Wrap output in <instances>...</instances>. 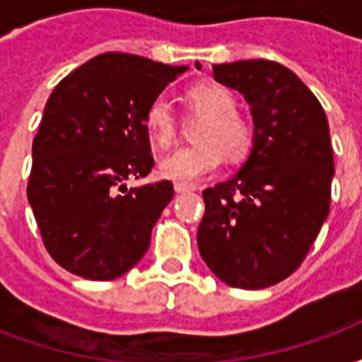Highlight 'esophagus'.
<instances>
[{
    "label": "esophagus",
    "mask_w": 362,
    "mask_h": 362,
    "mask_svg": "<svg viewBox=\"0 0 362 362\" xmlns=\"http://www.w3.org/2000/svg\"><path fill=\"white\" fill-rule=\"evenodd\" d=\"M194 186H186V184H174V192L176 194H186V192H192Z\"/></svg>",
    "instance_id": "34e87169"
}]
</instances>
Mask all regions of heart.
Here are the masks:
<instances>
[{"mask_svg": "<svg viewBox=\"0 0 362 362\" xmlns=\"http://www.w3.org/2000/svg\"><path fill=\"white\" fill-rule=\"evenodd\" d=\"M189 110L205 116L197 129L196 145L180 147L168 157L160 158L158 174L176 184H196L213 174L227 157L243 158L252 147V129L236 112L233 90L219 83L196 85L186 93ZM143 124L151 141L158 147H168L176 139V112L165 95L155 96L145 108Z\"/></svg>", "mask_w": 362, "mask_h": 362, "instance_id": "obj_1", "label": "heart"}]
</instances>
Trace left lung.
<instances>
[{
  "mask_svg": "<svg viewBox=\"0 0 362 362\" xmlns=\"http://www.w3.org/2000/svg\"><path fill=\"white\" fill-rule=\"evenodd\" d=\"M213 75L248 103L254 137L240 170L204 189L197 248L230 287H272L303 264L329 213L335 170L326 112L277 62L219 64Z\"/></svg>",
  "mask_w": 362,
  "mask_h": 362,
  "instance_id": "1",
  "label": "left lung"
}]
</instances>
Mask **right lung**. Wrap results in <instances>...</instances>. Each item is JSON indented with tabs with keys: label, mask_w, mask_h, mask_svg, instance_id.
Listing matches in <instances>:
<instances>
[{
	"label": "right lung",
	"mask_w": 362,
	"mask_h": 362,
	"mask_svg": "<svg viewBox=\"0 0 362 362\" xmlns=\"http://www.w3.org/2000/svg\"><path fill=\"white\" fill-rule=\"evenodd\" d=\"M188 66L108 52L52 90L33 141L28 204L50 256L67 272L110 281L145 256L174 188H127L155 165L143 114Z\"/></svg>",
	"instance_id": "add662e5"
}]
</instances>
